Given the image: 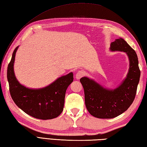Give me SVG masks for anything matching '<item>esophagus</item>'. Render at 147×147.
Segmentation results:
<instances>
[{
  "label": "esophagus",
  "instance_id": "34e87169",
  "mask_svg": "<svg viewBox=\"0 0 147 147\" xmlns=\"http://www.w3.org/2000/svg\"><path fill=\"white\" fill-rule=\"evenodd\" d=\"M83 75H84V72L83 71H79L76 73L75 78L76 80H80V78H82L83 76Z\"/></svg>",
  "mask_w": 147,
  "mask_h": 147
}]
</instances>
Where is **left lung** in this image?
<instances>
[{"label":"left lung","instance_id":"left-lung-1","mask_svg":"<svg viewBox=\"0 0 147 147\" xmlns=\"http://www.w3.org/2000/svg\"><path fill=\"white\" fill-rule=\"evenodd\" d=\"M110 51L125 52L129 59L128 73L119 85L109 89L88 77L80 79L87 110L93 116L100 119L115 117L130 107L135 99L140 78L136 53L125 40L122 38L115 39L111 43Z\"/></svg>","mask_w":147,"mask_h":147}]
</instances>
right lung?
<instances>
[{"instance_id": "add662e5", "label": "right lung", "mask_w": 147, "mask_h": 147, "mask_svg": "<svg viewBox=\"0 0 147 147\" xmlns=\"http://www.w3.org/2000/svg\"><path fill=\"white\" fill-rule=\"evenodd\" d=\"M12 53L7 67V80L11 97L18 107L25 113L39 119H51L63 111L65 92L73 82V73L59 77L49 85L41 88H30L18 82L15 76L14 64L16 53Z\"/></svg>"}]
</instances>
